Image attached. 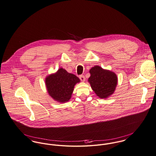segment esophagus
<instances>
[{
    "mask_svg": "<svg viewBox=\"0 0 156 156\" xmlns=\"http://www.w3.org/2000/svg\"><path fill=\"white\" fill-rule=\"evenodd\" d=\"M79 79L82 82H84L85 81V77L83 75H80L79 76Z\"/></svg>",
    "mask_w": 156,
    "mask_h": 156,
    "instance_id": "esophagus-1",
    "label": "esophagus"
}]
</instances>
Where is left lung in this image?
I'll return each mask as SVG.
<instances>
[{
    "label": "left lung",
    "mask_w": 156,
    "mask_h": 156,
    "mask_svg": "<svg viewBox=\"0 0 156 156\" xmlns=\"http://www.w3.org/2000/svg\"><path fill=\"white\" fill-rule=\"evenodd\" d=\"M88 81L92 90L101 98H106L114 92L117 84V76L114 72L94 66L90 70Z\"/></svg>",
    "instance_id": "8db88e82"
}]
</instances>
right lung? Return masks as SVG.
<instances>
[{"label":"right lung","instance_id":"1","mask_svg":"<svg viewBox=\"0 0 156 156\" xmlns=\"http://www.w3.org/2000/svg\"><path fill=\"white\" fill-rule=\"evenodd\" d=\"M80 82V79L74 74L68 73L62 68L57 72L48 76L45 84L49 94L60 102L69 101L73 93L74 85Z\"/></svg>","mask_w":156,"mask_h":156}]
</instances>
